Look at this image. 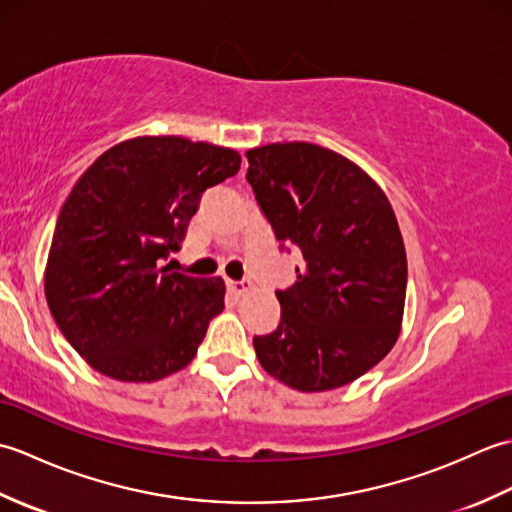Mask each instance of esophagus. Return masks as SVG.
Masks as SVG:
<instances>
[{
	"label": "esophagus",
	"instance_id": "1",
	"mask_svg": "<svg viewBox=\"0 0 512 512\" xmlns=\"http://www.w3.org/2000/svg\"><path fill=\"white\" fill-rule=\"evenodd\" d=\"M253 288V284H250L248 279H242V281H228V290L233 292V295H237V297H242V295H246V292Z\"/></svg>",
	"mask_w": 512,
	"mask_h": 512
}]
</instances>
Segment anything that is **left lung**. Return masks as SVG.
Masks as SVG:
<instances>
[{
  "instance_id": "left-lung-1",
  "label": "left lung",
  "mask_w": 512,
  "mask_h": 512,
  "mask_svg": "<svg viewBox=\"0 0 512 512\" xmlns=\"http://www.w3.org/2000/svg\"><path fill=\"white\" fill-rule=\"evenodd\" d=\"M253 187L297 281L275 295L277 328L255 336L259 363L299 391L352 383L394 347L407 295V255L385 193L354 162L312 143L246 151Z\"/></svg>"
}]
</instances>
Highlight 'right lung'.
Instances as JSON below:
<instances>
[{
    "mask_svg": "<svg viewBox=\"0 0 512 512\" xmlns=\"http://www.w3.org/2000/svg\"><path fill=\"white\" fill-rule=\"evenodd\" d=\"M242 156L180 136H143L107 149L59 213L46 299L65 339L101 372L151 383L187 367L224 281L169 273L202 193L233 178Z\"/></svg>",
    "mask_w": 512,
    "mask_h": 512,
    "instance_id": "right-lung-1",
    "label": "right lung"
}]
</instances>
